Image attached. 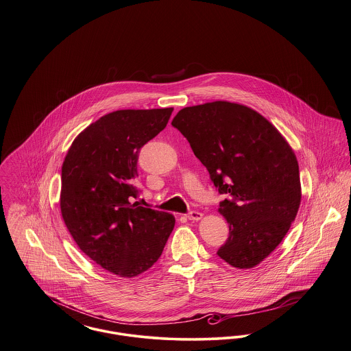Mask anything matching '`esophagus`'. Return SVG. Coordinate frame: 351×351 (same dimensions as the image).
I'll return each instance as SVG.
<instances>
[{"label":"esophagus","mask_w":351,"mask_h":351,"mask_svg":"<svg viewBox=\"0 0 351 351\" xmlns=\"http://www.w3.org/2000/svg\"><path fill=\"white\" fill-rule=\"evenodd\" d=\"M186 218L192 219V221H199V219L202 218V213L199 212V210H191V212L186 213Z\"/></svg>","instance_id":"1"}]
</instances>
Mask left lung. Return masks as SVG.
<instances>
[{
    "mask_svg": "<svg viewBox=\"0 0 351 351\" xmlns=\"http://www.w3.org/2000/svg\"><path fill=\"white\" fill-rule=\"evenodd\" d=\"M221 195L229 237L217 255L237 268L259 265L288 233L301 200L295 152L250 108L215 101L182 109L172 119Z\"/></svg>",
    "mask_w": 351,
    "mask_h": 351,
    "instance_id": "obj_1",
    "label": "left lung"
}]
</instances>
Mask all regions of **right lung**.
I'll list each match as a JSON object with an SVG mask.
<instances>
[{"label": "right lung", "instance_id": "obj_1", "mask_svg": "<svg viewBox=\"0 0 351 351\" xmlns=\"http://www.w3.org/2000/svg\"><path fill=\"white\" fill-rule=\"evenodd\" d=\"M172 108L117 110L76 136L62 167L60 210L93 262L133 278L159 259L175 226L166 212L139 206L134 186L141 149L167 126Z\"/></svg>", "mask_w": 351, "mask_h": 351}]
</instances>
